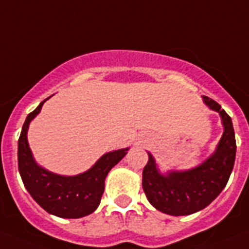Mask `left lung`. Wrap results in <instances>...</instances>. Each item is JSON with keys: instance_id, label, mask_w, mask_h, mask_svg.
<instances>
[{"instance_id": "8db88e82", "label": "left lung", "mask_w": 249, "mask_h": 249, "mask_svg": "<svg viewBox=\"0 0 249 249\" xmlns=\"http://www.w3.org/2000/svg\"><path fill=\"white\" fill-rule=\"evenodd\" d=\"M203 101L219 112L224 131L217 149L200 165L189 170L161 174L150 153L142 170V189L150 204L169 215H188L204 209L226 187L235 160V137L231 116L208 96Z\"/></svg>"}]
</instances>
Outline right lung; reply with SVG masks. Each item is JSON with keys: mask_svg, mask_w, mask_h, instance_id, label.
I'll use <instances>...</instances> for the list:
<instances>
[{"mask_svg": "<svg viewBox=\"0 0 249 249\" xmlns=\"http://www.w3.org/2000/svg\"><path fill=\"white\" fill-rule=\"evenodd\" d=\"M47 99L27 115L21 130L17 151L20 176L35 202L47 213L60 218L85 217L99 207L107 173L125 157L129 148L109 151L90 169L77 176H59L46 170L32 157L27 142V130L31 120L41 111Z\"/></svg>", "mask_w": 249, "mask_h": 249, "instance_id": "add662e5", "label": "right lung"}]
</instances>
